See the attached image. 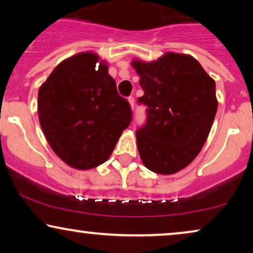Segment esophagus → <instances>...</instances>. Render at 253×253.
I'll return each mask as SVG.
<instances>
[{"mask_svg": "<svg viewBox=\"0 0 253 253\" xmlns=\"http://www.w3.org/2000/svg\"><path fill=\"white\" fill-rule=\"evenodd\" d=\"M127 101H129V105L131 107V109H133L134 108V99H133V96H130V98L127 99Z\"/></svg>", "mask_w": 253, "mask_h": 253, "instance_id": "1", "label": "esophagus"}]
</instances>
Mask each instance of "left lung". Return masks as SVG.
<instances>
[{"instance_id":"1","label":"left lung","mask_w":253,"mask_h":253,"mask_svg":"<svg viewBox=\"0 0 253 253\" xmlns=\"http://www.w3.org/2000/svg\"><path fill=\"white\" fill-rule=\"evenodd\" d=\"M147 106V122L137 131L143 164L161 175L175 174L195 160L217 110L215 82L191 55L168 51L152 62L134 60Z\"/></svg>"}]
</instances>
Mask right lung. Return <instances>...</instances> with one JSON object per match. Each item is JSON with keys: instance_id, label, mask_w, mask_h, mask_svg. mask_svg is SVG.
Listing matches in <instances>:
<instances>
[{"instance_id": "add662e5", "label": "right lung", "mask_w": 253, "mask_h": 253, "mask_svg": "<svg viewBox=\"0 0 253 253\" xmlns=\"http://www.w3.org/2000/svg\"><path fill=\"white\" fill-rule=\"evenodd\" d=\"M38 114L51 150L79 170L108 160L132 119L107 62L93 51L78 53L57 64L40 86Z\"/></svg>"}]
</instances>
